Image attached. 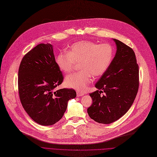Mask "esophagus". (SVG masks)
<instances>
[{"label": "esophagus", "instance_id": "obj_1", "mask_svg": "<svg viewBox=\"0 0 157 157\" xmlns=\"http://www.w3.org/2000/svg\"><path fill=\"white\" fill-rule=\"evenodd\" d=\"M76 94H77V96H78V97L81 96H82V95L84 94V93H83L80 92V91H77V92H76Z\"/></svg>", "mask_w": 157, "mask_h": 157}]
</instances>
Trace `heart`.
Instances as JSON below:
<instances>
[{
	"label": "heart",
	"instance_id": "obj_1",
	"mask_svg": "<svg viewBox=\"0 0 157 157\" xmlns=\"http://www.w3.org/2000/svg\"><path fill=\"white\" fill-rule=\"evenodd\" d=\"M114 57V49L108 43L98 44L92 40H81L71 45L66 52L56 57V64L65 75L72 71L75 64L81 71L67 76L65 84L80 91L86 90L94 78L103 75Z\"/></svg>",
	"mask_w": 157,
	"mask_h": 157
}]
</instances>
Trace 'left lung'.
<instances>
[{
  "instance_id": "8db88e82",
  "label": "left lung",
  "mask_w": 157,
  "mask_h": 157,
  "mask_svg": "<svg viewBox=\"0 0 157 157\" xmlns=\"http://www.w3.org/2000/svg\"><path fill=\"white\" fill-rule=\"evenodd\" d=\"M113 40L117 47L115 56L96 83L98 90L90 94L93 104L88 108L90 117L103 124L123 117L133 103L139 88V67L133 50L119 40Z\"/></svg>"
}]
</instances>
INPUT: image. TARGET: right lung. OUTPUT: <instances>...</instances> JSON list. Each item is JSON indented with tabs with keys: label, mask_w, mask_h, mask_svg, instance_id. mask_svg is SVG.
Wrapping results in <instances>:
<instances>
[{
	"label": "right lung",
	"mask_w": 157,
	"mask_h": 157,
	"mask_svg": "<svg viewBox=\"0 0 157 157\" xmlns=\"http://www.w3.org/2000/svg\"><path fill=\"white\" fill-rule=\"evenodd\" d=\"M63 79L51 44H38L23 57L18 72L19 98L25 111L37 123L49 126L59 121L68 101L76 96L73 89L54 91Z\"/></svg>",
	"instance_id": "right-lung-1"
}]
</instances>
